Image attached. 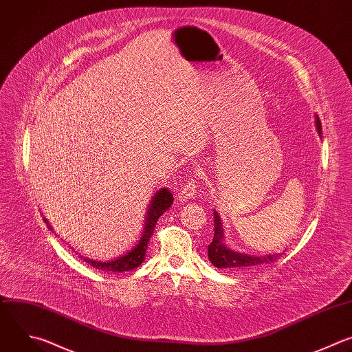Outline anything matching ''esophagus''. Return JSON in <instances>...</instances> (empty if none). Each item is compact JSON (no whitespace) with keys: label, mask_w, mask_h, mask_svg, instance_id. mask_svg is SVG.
<instances>
[{"label":"esophagus","mask_w":352,"mask_h":352,"mask_svg":"<svg viewBox=\"0 0 352 352\" xmlns=\"http://www.w3.org/2000/svg\"><path fill=\"white\" fill-rule=\"evenodd\" d=\"M195 194H197V182L191 179V180H188L187 184L182 188V191H180V194H179V199H180L182 202H184V201H188V199H191V198H195Z\"/></svg>","instance_id":"34e87169"}]
</instances>
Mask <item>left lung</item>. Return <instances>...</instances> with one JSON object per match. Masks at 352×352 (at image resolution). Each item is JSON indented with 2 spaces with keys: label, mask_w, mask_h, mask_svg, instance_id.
<instances>
[{
  "label": "left lung",
  "mask_w": 352,
  "mask_h": 352,
  "mask_svg": "<svg viewBox=\"0 0 352 352\" xmlns=\"http://www.w3.org/2000/svg\"><path fill=\"white\" fill-rule=\"evenodd\" d=\"M316 129L319 135L322 134V124L319 118L316 116ZM214 226L215 233L214 239L208 245V258L217 267L223 269H243V267H255L259 265H267L277 261L282 254H269V255H248L236 252L230 248H228L223 243V229L219 215L214 210Z\"/></svg>",
  "instance_id": "1"
}]
</instances>
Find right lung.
Wrapping results in <instances>:
<instances>
[{"mask_svg":"<svg viewBox=\"0 0 352 352\" xmlns=\"http://www.w3.org/2000/svg\"><path fill=\"white\" fill-rule=\"evenodd\" d=\"M172 202H173V195L168 188H161L154 194V197L151 198V202L148 205V210H147V215H146V223H144L142 237H140L135 247L131 248L127 254H124L122 256H118L113 261H107V262L93 261V259H89V258H83L82 255H80V258L85 262L90 263L93 267L101 269L104 272H119L120 273V272H129V270L135 269L137 266L143 263V261L146 258L148 243H150V239L154 233L157 221L161 218V215H164L166 209H169ZM44 222H47V219H44Z\"/></svg>","mask_w":352,"mask_h":352,"instance_id":"obj_1","label":"right lung"}]
</instances>
